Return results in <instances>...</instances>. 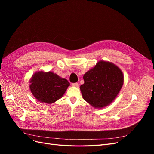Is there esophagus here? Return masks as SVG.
<instances>
[{"instance_id": "obj_1", "label": "esophagus", "mask_w": 154, "mask_h": 154, "mask_svg": "<svg viewBox=\"0 0 154 154\" xmlns=\"http://www.w3.org/2000/svg\"><path fill=\"white\" fill-rule=\"evenodd\" d=\"M71 85H72V87H78V83H72Z\"/></svg>"}]
</instances>
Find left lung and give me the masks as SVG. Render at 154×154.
<instances>
[{
	"label": "left lung",
	"mask_w": 154,
	"mask_h": 154,
	"mask_svg": "<svg viewBox=\"0 0 154 154\" xmlns=\"http://www.w3.org/2000/svg\"><path fill=\"white\" fill-rule=\"evenodd\" d=\"M80 86L83 98L95 109L108 106L117 97L124 82L123 72L114 63L97 62L83 75Z\"/></svg>",
	"instance_id": "8db88e82"
}]
</instances>
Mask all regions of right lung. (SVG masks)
Here are the masks:
<instances>
[{
    "label": "right lung",
    "mask_w": 154,
    "mask_h": 154,
    "mask_svg": "<svg viewBox=\"0 0 154 154\" xmlns=\"http://www.w3.org/2000/svg\"><path fill=\"white\" fill-rule=\"evenodd\" d=\"M29 83L30 91L35 98L42 103L48 104L61 98L70 85L66 78L51 71L35 72Z\"/></svg>",
    "instance_id": "add662e5"
}]
</instances>
